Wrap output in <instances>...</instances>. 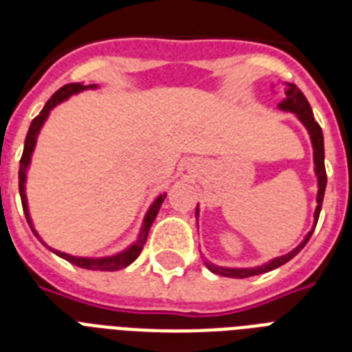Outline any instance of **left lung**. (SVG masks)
<instances>
[{
    "instance_id": "1",
    "label": "left lung",
    "mask_w": 352,
    "mask_h": 352,
    "mask_svg": "<svg viewBox=\"0 0 352 352\" xmlns=\"http://www.w3.org/2000/svg\"><path fill=\"white\" fill-rule=\"evenodd\" d=\"M285 98L279 102V109L281 111L294 113L298 120L305 126V129L311 135L312 142V151H314V173L318 177V195H316V210H314V226L312 230L305 235V239L301 241L300 245L296 246L294 250H290L289 254L285 256L274 257L268 263H263L259 267H248V268H232V267H219L212 261H204V265L208 267V270H212L214 274H219V276H225V278H250V276H259V274L270 272L274 268L281 267L287 261H290L296 254H300V250L307 245V241L311 239L312 232L316 228L318 217H320V212H322V203L323 195H325V186H327V173H325V149H323V133L322 127L314 120V115H312L311 104L307 102L305 95L301 93L294 84H285L283 87ZM195 217H199V204L195 208Z\"/></svg>"
}]
</instances>
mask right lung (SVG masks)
<instances>
[{
  "label": "right lung",
  "mask_w": 352,
  "mask_h": 352,
  "mask_svg": "<svg viewBox=\"0 0 352 352\" xmlns=\"http://www.w3.org/2000/svg\"><path fill=\"white\" fill-rule=\"evenodd\" d=\"M98 85L96 84H89V85H84V84H67L63 85L62 89H58L54 95L47 100V104L43 106V109L40 111V115L34 118V120L30 122V127H29V133H27V137H25V146H23V155H21V160H19V197H21V204H23V212H25V217H27V223H29L30 230L34 232V235L38 239L41 241V245H45V241L41 239L38 232L34 230V225H32V219H30V214H29V204H27V193H25V181H27V170H29V164H30V159H32V151L36 148V140H38V135H40V129L43 127L45 120L49 118L51 115V109L58 106V104H62L63 100H67L69 96L73 95H78L82 91H87V89H96ZM166 199V193L159 195V197L155 199L153 204L149 206V210L146 212L144 215V221H142V226H140V234H138L137 241L131 243V245L127 246L126 250L118 252V254H113V256H106V257H78V256H71V254H65V252H60V250H54L51 248L49 245H45L47 248L51 252H54L56 256L63 257L65 261L73 263L76 267L80 268H87V270H106V272H115V270H120V268H126L127 265H131L138 256H140V252H142L144 245H146V239H148V234H149V228L153 225L155 217L159 214L160 206L164 203Z\"/></svg>",
  "instance_id": "right-lung-1"
}]
</instances>
